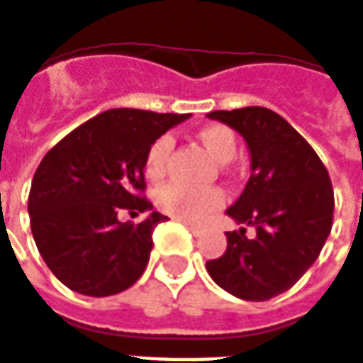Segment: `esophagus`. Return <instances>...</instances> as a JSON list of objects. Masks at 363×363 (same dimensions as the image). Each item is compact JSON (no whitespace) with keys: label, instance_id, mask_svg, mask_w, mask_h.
Masks as SVG:
<instances>
[{"label":"esophagus","instance_id":"34e87169","mask_svg":"<svg viewBox=\"0 0 363 363\" xmlns=\"http://www.w3.org/2000/svg\"><path fill=\"white\" fill-rule=\"evenodd\" d=\"M174 220H177V221H181L182 225H186V228H189L190 231H192V233H194V235H198V233H200V228H198L196 223H192V221H190V220H182V218H174Z\"/></svg>","mask_w":363,"mask_h":363}]
</instances>
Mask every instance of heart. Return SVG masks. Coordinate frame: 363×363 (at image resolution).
<instances>
[{
    "label": "heart",
    "instance_id": "1",
    "mask_svg": "<svg viewBox=\"0 0 363 363\" xmlns=\"http://www.w3.org/2000/svg\"><path fill=\"white\" fill-rule=\"evenodd\" d=\"M200 142L204 143L206 150L212 153V157L220 163H229L237 153V140L233 132L225 126H208L198 132ZM173 150V138L161 135L151 143L145 155V173L151 179H159L165 173L167 161ZM157 206L165 212L173 213L182 220L200 221L206 216L216 212L223 204V194L218 189L194 190L182 186L179 182H171L161 186L157 192Z\"/></svg>",
    "mask_w": 363,
    "mask_h": 363
}]
</instances>
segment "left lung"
<instances>
[{"label":"left lung","instance_id":"8db88e82","mask_svg":"<svg viewBox=\"0 0 363 363\" xmlns=\"http://www.w3.org/2000/svg\"><path fill=\"white\" fill-rule=\"evenodd\" d=\"M243 135L251 155V177L243 194L228 208L237 223L228 249L208 260L212 280L231 296L267 301L289 289L319 257L333 228L335 194L328 173L309 143L280 114L264 106L213 111Z\"/></svg>","mask_w":363,"mask_h":363}]
</instances>
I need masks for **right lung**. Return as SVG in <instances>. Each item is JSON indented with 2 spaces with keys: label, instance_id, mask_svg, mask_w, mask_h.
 Returning a JSON list of instances; mask_svg holds the SVG:
<instances>
[{
  "label": "right lung",
  "instance_id": "1",
  "mask_svg": "<svg viewBox=\"0 0 363 363\" xmlns=\"http://www.w3.org/2000/svg\"><path fill=\"white\" fill-rule=\"evenodd\" d=\"M190 114L112 108L75 128L36 169L28 216L36 249L64 286L91 297L114 296L140 280L165 221L142 198L151 143ZM122 211H150L122 224Z\"/></svg>",
  "mask_w": 363,
  "mask_h": 363
}]
</instances>
